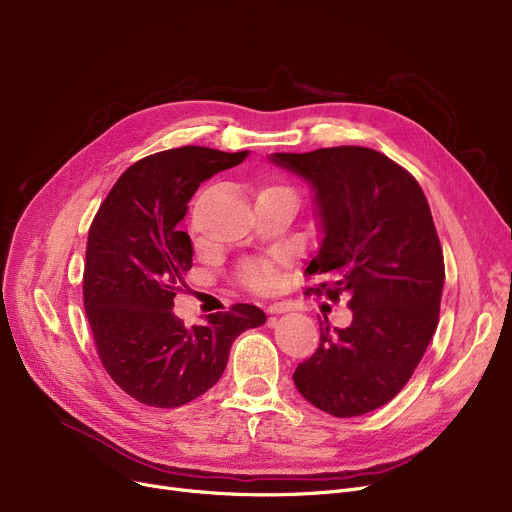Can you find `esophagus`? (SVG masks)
I'll use <instances>...</instances> for the list:
<instances>
[{
    "label": "esophagus",
    "mask_w": 512,
    "mask_h": 512,
    "mask_svg": "<svg viewBox=\"0 0 512 512\" xmlns=\"http://www.w3.org/2000/svg\"><path fill=\"white\" fill-rule=\"evenodd\" d=\"M292 307L288 305V303H272V305H267L265 307V311L270 313V315H278V313H286V311H290Z\"/></svg>",
    "instance_id": "obj_1"
}]
</instances>
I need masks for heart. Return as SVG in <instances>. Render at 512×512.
I'll use <instances>...</instances> for the list:
<instances>
[{
  "label": "heart",
  "instance_id": "obj_1",
  "mask_svg": "<svg viewBox=\"0 0 512 512\" xmlns=\"http://www.w3.org/2000/svg\"><path fill=\"white\" fill-rule=\"evenodd\" d=\"M242 278L251 286V288H265L267 284L272 282V270L263 263H249L242 267Z\"/></svg>",
  "mask_w": 512,
  "mask_h": 512
}]
</instances>
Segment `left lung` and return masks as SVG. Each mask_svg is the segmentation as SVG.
I'll return each instance as SVG.
<instances>
[{"instance_id":"left-lung-1","label":"left lung","mask_w":512,"mask_h":512,"mask_svg":"<svg viewBox=\"0 0 512 512\" xmlns=\"http://www.w3.org/2000/svg\"><path fill=\"white\" fill-rule=\"evenodd\" d=\"M276 166L309 182L321 230L307 292L348 294V328L319 324V346L292 380L334 417L380 409L411 380L438 328L444 255L419 182L384 153L330 147L272 153Z\"/></svg>"}]
</instances>
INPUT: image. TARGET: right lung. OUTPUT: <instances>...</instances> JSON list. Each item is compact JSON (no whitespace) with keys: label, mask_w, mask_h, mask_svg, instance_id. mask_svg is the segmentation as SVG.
Masks as SVG:
<instances>
[{"label":"right lung","mask_w":512,"mask_h":512,"mask_svg":"<svg viewBox=\"0 0 512 512\" xmlns=\"http://www.w3.org/2000/svg\"><path fill=\"white\" fill-rule=\"evenodd\" d=\"M249 151L178 147L132 164L101 203L87 240L85 311L99 359L132 398L157 409L195 400L222 378L232 342L265 324L255 305L186 328L172 313L193 242L178 224L201 182Z\"/></svg>","instance_id":"obj_1"}]
</instances>
